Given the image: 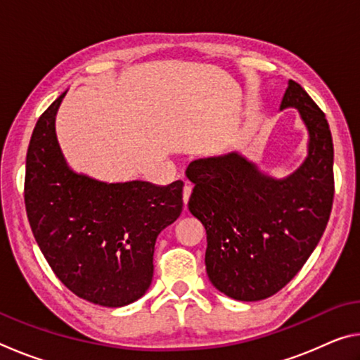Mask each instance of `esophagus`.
<instances>
[{"instance_id":"esophagus-1","label":"esophagus","mask_w":360,"mask_h":360,"mask_svg":"<svg viewBox=\"0 0 360 360\" xmlns=\"http://www.w3.org/2000/svg\"><path fill=\"white\" fill-rule=\"evenodd\" d=\"M191 193H192V186L188 184V182H186L184 188H182V200H184V205L186 206L188 203V198H191Z\"/></svg>"}]
</instances>
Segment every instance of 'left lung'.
Listing matches in <instances>:
<instances>
[{
	"mask_svg": "<svg viewBox=\"0 0 360 360\" xmlns=\"http://www.w3.org/2000/svg\"><path fill=\"white\" fill-rule=\"evenodd\" d=\"M297 108L308 129V155L284 179L240 155L208 157L187 167L195 184L188 211L205 225V265L222 294L241 302L281 290L318 246L333 203V143L326 114L289 81L281 111Z\"/></svg>",
	"mask_w": 360,
	"mask_h": 360,
	"instance_id": "obj_1",
	"label": "left lung"
}]
</instances>
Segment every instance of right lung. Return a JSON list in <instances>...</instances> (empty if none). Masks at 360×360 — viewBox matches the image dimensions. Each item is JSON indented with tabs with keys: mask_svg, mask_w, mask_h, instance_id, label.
Listing matches in <instances>:
<instances>
[{
	"mask_svg": "<svg viewBox=\"0 0 360 360\" xmlns=\"http://www.w3.org/2000/svg\"><path fill=\"white\" fill-rule=\"evenodd\" d=\"M65 95L42 112L30 139V227L47 264L72 294L101 307H125L149 289L155 240L179 217L184 182L108 184L72 172L56 135Z\"/></svg>",
	"mask_w": 360,
	"mask_h": 360,
	"instance_id": "obj_1",
	"label": "right lung"
}]
</instances>
